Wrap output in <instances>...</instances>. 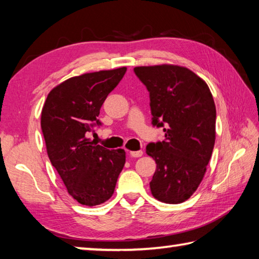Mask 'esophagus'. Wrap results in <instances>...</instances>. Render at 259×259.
<instances>
[{"label": "esophagus", "instance_id": "obj_1", "mask_svg": "<svg viewBox=\"0 0 259 259\" xmlns=\"http://www.w3.org/2000/svg\"><path fill=\"white\" fill-rule=\"evenodd\" d=\"M143 154H144L143 151H133V152H130V155L133 156V157H140Z\"/></svg>", "mask_w": 259, "mask_h": 259}]
</instances>
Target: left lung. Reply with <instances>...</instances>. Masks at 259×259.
I'll return each instance as SVG.
<instances>
[{"label":"left lung","mask_w":259,"mask_h":259,"mask_svg":"<svg viewBox=\"0 0 259 259\" xmlns=\"http://www.w3.org/2000/svg\"><path fill=\"white\" fill-rule=\"evenodd\" d=\"M150 91L152 123L163 126V142L146 146L156 162L152 195L177 204L191 198L204 177L216 139V106L209 87L178 65L135 67Z\"/></svg>","instance_id":"obj_1"}]
</instances>
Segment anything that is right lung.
<instances>
[{
	"mask_svg": "<svg viewBox=\"0 0 259 259\" xmlns=\"http://www.w3.org/2000/svg\"><path fill=\"white\" fill-rule=\"evenodd\" d=\"M126 67L85 73L52 89L41 113L47 153L78 203L94 207L111 198L125 163V152L107 150L87 137L108 94L122 80Z\"/></svg>",
	"mask_w": 259,
	"mask_h": 259,
	"instance_id": "1",
	"label": "right lung"
}]
</instances>
